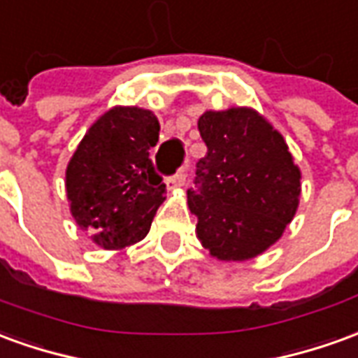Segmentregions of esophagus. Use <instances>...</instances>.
<instances>
[{
	"instance_id": "34e87169",
	"label": "esophagus",
	"mask_w": 358,
	"mask_h": 358,
	"mask_svg": "<svg viewBox=\"0 0 358 358\" xmlns=\"http://www.w3.org/2000/svg\"><path fill=\"white\" fill-rule=\"evenodd\" d=\"M186 169H180L178 172H176V174H174V176H172L171 180H169V182H166V184H169V187H180V186H184V184H186Z\"/></svg>"
}]
</instances>
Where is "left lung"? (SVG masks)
Returning <instances> with one entry per match:
<instances>
[{
    "label": "left lung",
    "mask_w": 358,
    "mask_h": 358,
    "mask_svg": "<svg viewBox=\"0 0 358 358\" xmlns=\"http://www.w3.org/2000/svg\"><path fill=\"white\" fill-rule=\"evenodd\" d=\"M197 129L207 145L187 189L197 238L217 259L256 257L296 213L301 171L283 136L256 110H209Z\"/></svg>",
    "instance_id": "left-lung-1"
}]
</instances>
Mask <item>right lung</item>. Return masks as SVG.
<instances>
[{
  "mask_svg": "<svg viewBox=\"0 0 358 358\" xmlns=\"http://www.w3.org/2000/svg\"><path fill=\"white\" fill-rule=\"evenodd\" d=\"M159 129L151 110L116 106L89 127L67 164L71 215L101 248L122 250L143 240L166 199L149 157Z\"/></svg>",
  "mask_w": 358,
  "mask_h": 358,
  "instance_id": "obj_1",
  "label": "right lung"
}]
</instances>
